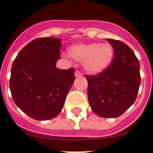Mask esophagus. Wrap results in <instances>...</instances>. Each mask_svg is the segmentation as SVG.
<instances>
[{
    "mask_svg": "<svg viewBox=\"0 0 153 153\" xmlns=\"http://www.w3.org/2000/svg\"><path fill=\"white\" fill-rule=\"evenodd\" d=\"M82 74H81L79 71H76L75 72V77L76 78H79V77H82Z\"/></svg>",
    "mask_w": 153,
    "mask_h": 153,
    "instance_id": "esophagus-1",
    "label": "esophagus"
}]
</instances>
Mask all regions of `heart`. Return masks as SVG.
I'll use <instances>...</instances> for the list:
<instances>
[{"instance_id":"1","label":"heart","mask_w":153,"mask_h":153,"mask_svg":"<svg viewBox=\"0 0 153 153\" xmlns=\"http://www.w3.org/2000/svg\"><path fill=\"white\" fill-rule=\"evenodd\" d=\"M68 54L76 61H83L85 72L96 75L103 72L111 64L114 50L106 43L76 44L69 48Z\"/></svg>"}]
</instances>
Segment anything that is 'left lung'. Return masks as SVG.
Here are the masks:
<instances>
[{
    "instance_id": "left-lung-1",
    "label": "left lung",
    "mask_w": 153,
    "mask_h": 153,
    "mask_svg": "<svg viewBox=\"0 0 153 153\" xmlns=\"http://www.w3.org/2000/svg\"><path fill=\"white\" fill-rule=\"evenodd\" d=\"M114 50L111 64L97 76H86L89 103L97 116L117 118L134 103L141 78L140 62L125 43L107 39Z\"/></svg>"
}]
</instances>
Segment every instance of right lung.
<instances>
[{"instance_id":"right-lung-1","label":"right lung","mask_w":153,"mask_h":153,"mask_svg":"<svg viewBox=\"0 0 153 153\" xmlns=\"http://www.w3.org/2000/svg\"><path fill=\"white\" fill-rule=\"evenodd\" d=\"M61 39L44 37L30 42L13 62L10 90L15 104L36 120H49L61 112L74 80V69L60 70Z\"/></svg>"}]
</instances>
